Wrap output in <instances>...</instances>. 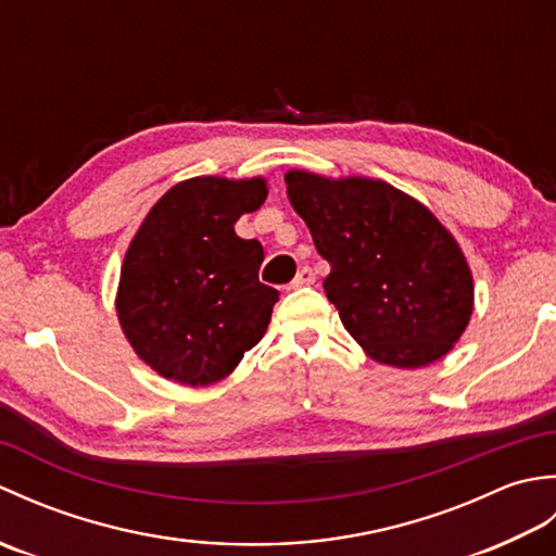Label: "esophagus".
<instances>
[{
	"label": "esophagus",
	"instance_id": "34e87169",
	"mask_svg": "<svg viewBox=\"0 0 556 556\" xmlns=\"http://www.w3.org/2000/svg\"><path fill=\"white\" fill-rule=\"evenodd\" d=\"M311 285H315V271L311 267H303V269H299V275L291 281L289 289H301V287H311Z\"/></svg>",
	"mask_w": 556,
	"mask_h": 556
}]
</instances>
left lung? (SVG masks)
<instances>
[{"mask_svg": "<svg viewBox=\"0 0 556 556\" xmlns=\"http://www.w3.org/2000/svg\"><path fill=\"white\" fill-rule=\"evenodd\" d=\"M287 193L332 267L327 299L377 363L422 368L448 353L473 313V277L428 207L356 176L289 172Z\"/></svg>", "mask_w": 556, "mask_h": 556, "instance_id": "1", "label": "left lung"}]
</instances>
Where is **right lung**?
<instances>
[{"label":"right lung","instance_id":"add662e5","mask_svg":"<svg viewBox=\"0 0 556 556\" xmlns=\"http://www.w3.org/2000/svg\"><path fill=\"white\" fill-rule=\"evenodd\" d=\"M265 198V179L181 181L128 245L116 313L134 351L167 380L219 382L263 339L279 291L257 277L263 243L233 224Z\"/></svg>","mask_w":556,"mask_h":556}]
</instances>
